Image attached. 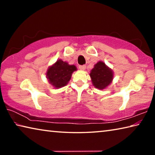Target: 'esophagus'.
I'll return each mask as SVG.
<instances>
[{"label": "esophagus", "instance_id": "34e87169", "mask_svg": "<svg viewBox=\"0 0 155 155\" xmlns=\"http://www.w3.org/2000/svg\"><path fill=\"white\" fill-rule=\"evenodd\" d=\"M79 69L81 70H85V69H86V66L85 65H79Z\"/></svg>", "mask_w": 155, "mask_h": 155}]
</instances>
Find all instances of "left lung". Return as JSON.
Returning a JSON list of instances; mask_svg holds the SVG:
<instances>
[{"instance_id": "1", "label": "left lung", "mask_w": 155, "mask_h": 155, "mask_svg": "<svg viewBox=\"0 0 155 155\" xmlns=\"http://www.w3.org/2000/svg\"><path fill=\"white\" fill-rule=\"evenodd\" d=\"M90 78L93 85L98 90H104L114 79V72L104 64L100 61L94 65L90 72Z\"/></svg>"}]
</instances>
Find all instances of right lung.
<instances>
[{"instance_id":"1","label":"right lung","mask_w":155,"mask_h":155,"mask_svg":"<svg viewBox=\"0 0 155 155\" xmlns=\"http://www.w3.org/2000/svg\"><path fill=\"white\" fill-rule=\"evenodd\" d=\"M77 70L74 65H70L66 61L58 59L48 68L46 75L49 83L54 88L58 89L66 85L71 79L72 73Z\"/></svg>"}]
</instances>
